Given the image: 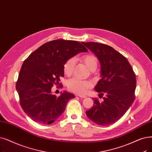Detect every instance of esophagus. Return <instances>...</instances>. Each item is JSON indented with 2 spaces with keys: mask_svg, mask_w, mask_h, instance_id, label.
<instances>
[{
  "mask_svg": "<svg viewBox=\"0 0 152 152\" xmlns=\"http://www.w3.org/2000/svg\"><path fill=\"white\" fill-rule=\"evenodd\" d=\"M77 96L78 97H80V98H86V96H84V95H77Z\"/></svg>",
  "mask_w": 152,
  "mask_h": 152,
  "instance_id": "obj_1",
  "label": "esophagus"
}]
</instances>
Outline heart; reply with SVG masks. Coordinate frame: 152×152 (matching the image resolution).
Segmentation results:
<instances>
[{
	"mask_svg": "<svg viewBox=\"0 0 152 152\" xmlns=\"http://www.w3.org/2000/svg\"><path fill=\"white\" fill-rule=\"evenodd\" d=\"M81 61L85 64L91 71H94L97 67V58L92 55H86L81 58ZM76 60L71 58L65 62L63 66L64 72L66 75L71 76L73 72ZM92 87V83L89 81L81 80L77 78H72L68 83V88L71 91L79 94L86 93Z\"/></svg>",
	"mask_w": 152,
	"mask_h": 152,
	"instance_id": "b5f03b06",
	"label": "heart"
}]
</instances>
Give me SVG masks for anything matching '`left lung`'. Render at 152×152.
<instances>
[{
	"instance_id": "1",
	"label": "left lung",
	"mask_w": 152,
	"mask_h": 152,
	"mask_svg": "<svg viewBox=\"0 0 152 152\" xmlns=\"http://www.w3.org/2000/svg\"><path fill=\"white\" fill-rule=\"evenodd\" d=\"M98 58L101 79L94 89L106 96L86 111L91 121L99 125L114 124L125 114L135 100L136 77L127 59L113 47L96 42H82Z\"/></svg>"
}]
</instances>
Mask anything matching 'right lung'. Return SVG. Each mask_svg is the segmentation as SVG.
<instances>
[{
  "mask_svg": "<svg viewBox=\"0 0 152 152\" xmlns=\"http://www.w3.org/2000/svg\"><path fill=\"white\" fill-rule=\"evenodd\" d=\"M88 50L80 42L55 39L42 45L23 63L16 84L20 103L31 119L41 124L53 123L65 110L75 95L64 91L56 97L53 85L64 76L63 66L68 59Z\"/></svg>",
  "mask_w": 152,
  "mask_h": 152,
  "instance_id": "add662e5",
  "label": "right lung"
}]
</instances>
